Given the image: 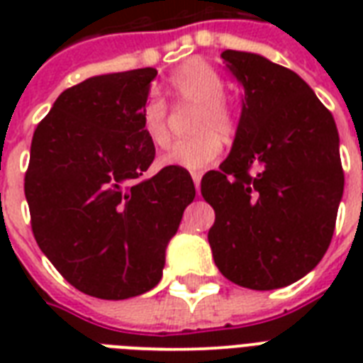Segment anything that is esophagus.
<instances>
[{
    "mask_svg": "<svg viewBox=\"0 0 363 363\" xmlns=\"http://www.w3.org/2000/svg\"><path fill=\"white\" fill-rule=\"evenodd\" d=\"M192 181H194V184H196V190L199 192V186H201V173H199V171H194Z\"/></svg>",
    "mask_w": 363,
    "mask_h": 363,
    "instance_id": "34e87169",
    "label": "esophagus"
}]
</instances>
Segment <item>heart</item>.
Segmentation results:
<instances>
[{
	"label": "heart",
	"instance_id": "b5f03b06",
	"mask_svg": "<svg viewBox=\"0 0 363 363\" xmlns=\"http://www.w3.org/2000/svg\"><path fill=\"white\" fill-rule=\"evenodd\" d=\"M169 90L179 104L198 107L190 139L177 141L162 156V164L201 171L222 154V140L235 133V113L224 99L226 82L218 71L203 60L194 58L181 65L171 75ZM141 128L154 147H165L169 143L167 105L160 96L152 94L141 109Z\"/></svg>",
	"mask_w": 363,
	"mask_h": 363
}]
</instances>
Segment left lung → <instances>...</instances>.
Listing matches in <instances>:
<instances>
[{"label":"left lung","mask_w":363,"mask_h":363,"mask_svg":"<svg viewBox=\"0 0 363 363\" xmlns=\"http://www.w3.org/2000/svg\"><path fill=\"white\" fill-rule=\"evenodd\" d=\"M220 58L245 94L232 152L201 179L216 215L209 245L226 279L275 290L330 247L345 186L337 125L298 73L252 52Z\"/></svg>","instance_id":"obj_1"}]
</instances>
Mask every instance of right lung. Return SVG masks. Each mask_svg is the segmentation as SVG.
I'll return each mask as SVG.
<instances>
[{"label": "right lung", "instance_id": "add662e5", "mask_svg": "<svg viewBox=\"0 0 363 363\" xmlns=\"http://www.w3.org/2000/svg\"><path fill=\"white\" fill-rule=\"evenodd\" d=\"M156 75L145 67L90 77L60 94L33 131L24 179L31 230L65 281L94 298L156 286L196 198L182 167L143 179L156 150L141 109Z\"/></svg>", "mask_w": 363, "mask_h": 363}]
</instances>
